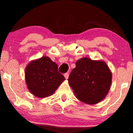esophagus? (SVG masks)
Listing matches in <instances>:
<instances>
[{
  "label": "esophagus",
  "instance_id": "34e87169",
  "mask_svg": "<svg viewBox=\"0 0 133 133\" xmlns=\"http://www.w3.org/2000/svg\"><path fill=\"white\" fill-rule=\"evenodd\" d=\"M64 77L66 79H68V77H69V74L68 73H65L64 74Z\"/></svg>",
  "mask_w": 133,
  "mask_h": 133
}]
</instances>
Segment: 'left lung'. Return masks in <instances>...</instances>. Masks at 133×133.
I'll return each instance as SVG.
<instances>
[{
	"instance_id": "left-lung-1",
	"label": "left lung",
	"mask_w": 133,
	"mask_h": 133,
	"mask_svg": "<svg viewBox=\"0 0 133 133\" xmlns=\"http://www.w3.org/2000/svg\"><path fill=\"white\" fill-rule=\"evenodd\" d=\"M68 81L77 99L87 104H96L108 94L112 72L104 61L82 57L76 61Z\"/></svg>"
}]
</instances>
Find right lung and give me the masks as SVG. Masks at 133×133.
<instances>
[{
	"mask_svg": "<svg viewBox=\"0 0 133 133\" xmlns=\"http://www.w3.org/2000/svg\"><path fill=\"white\" fill-rule=\"evenodd\" d=\"M57 68V64L47 56L29 62L25 67V80L29 92L39 98L54 94L65 80Z\"/></svg>",
	"mask_w": 133,
	"mask_h": 133,
	"instance_id": "right-lung-1",
	"label": "right lung"
}]
</instances>
